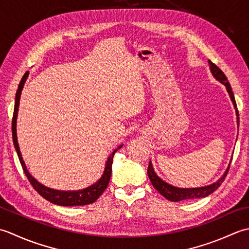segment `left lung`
Listing matches in <instances>:
<instances>
[{"mask_svg": "<svg viewBox=\"0 0 249 249\" xmlns=\"http://www.w3.org/2000/svg\"><path fill=\"white\" fill-rule=\"evenodd\" d=\"M209 64L211 68V72L212 74L214 75V77L219 80L220 83L224 84L226 86V88L228 90V93H229L230 98L233 102V105L236 109V116H237V124H238V111H237V107H236V102L234 99V94H233L232 88L230 86V83L228 82V78L226 77L225 73L217 67L215 63H213L211 60H209ZM230 169V164L228 166L227 171L225 172V174L222 175L219 179H218L214 184H212L210 186H205V187H201V188H191V189H182V188H176V187L171 186L169 184H166L165 181H163L162 179H160L157 174L155 173V171L153 169V164L151 162H149L148 165V170H147V174H148L149 179L151 181V184L155 187V189L158 190L159 194H161L164 197H166L167 200L173 201V202H178V201H182V200H191V199H196V197H204L207 196L209 195L213 194L216 189H218V187H220V185L224 182L226 176L229 172Z\"/></svg>", "mask_w": 249, "mask_h": 249, "instance_id": "1", "label": "left lung"}]
</instances>
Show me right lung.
<instances>
[{
	"instance_id": "1",
	"label": "right lung",
	"mask_w": 249,
	"mask_h": 249,
	"mask_svg": "<svg viewBox=\"0 0 249 249\" xmlns=\"http://www.w3.org/2000/svg\"><path fill=\"white\" fill-rule=\"evenodd\" d=\"M29 75V72H25L23 77L20 80V84L18 86L17 92H16V99H15V107H14V115H13V120H12V131H13V142L15 149L17 151L18 158L20 163H21L22 170L24 172L25 176L29 179L30 184L33 186V188L36 190L38 194L42 196L44 199L47 201L53 203V204L57 205H62V206H77V205H87L91 204V203L95 202L99 199V196L103 194L105 189L107 188V185L110 179L111 175V164H113V157L115 155L117 149L113 151V154L109 156V158L106 162L105 171L103 173V176L101 177L100 180H98L93 184L92 186L88 187V188L83 189V190H77V191H60V190H53L50 189L48 187H45L30 175V173L27 170V166H25L24 162L22 160L21 153H20L19 145L17 142V132H16V120H17V114H18V106H19V100H20V94H21V90L23 88V85L25 83V79H27ZM121 147V146H120ZM119 147V148H120Z\"/></svg>"
}]
</instances>
